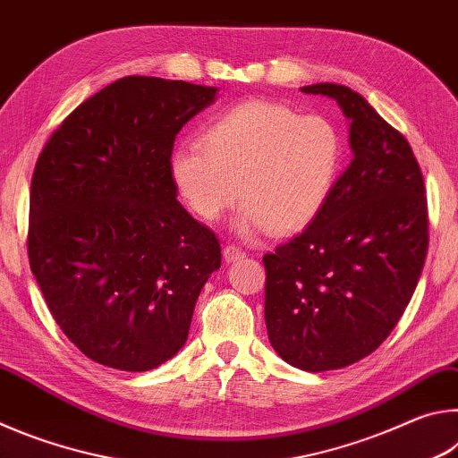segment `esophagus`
<instances>
[{
	"mask_svg": "<svg viewBox=\"0 0 458 458\" xmlns=\"http://www.w3.org/2000/svg\"><path fill=\"white\" fill-rule=\"evenodd\" d=\"M222 254H224V260H226V262H234V260H238V259H244V250H242V248H238V246H234V244L224 246Z\"/></svg>",
	"mask_w": 458,
	"mask_h": 458,
	"instance_id": "1",
	"label": "esophagus"
}]
</instances>
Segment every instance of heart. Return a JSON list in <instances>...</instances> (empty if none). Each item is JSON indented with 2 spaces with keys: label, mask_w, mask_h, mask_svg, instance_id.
<instances>
[{
  "label": "heart",
  "mask_w": 458,
  "mask_h": 458,
  "mask_svg": "<svg viewBox=\"0 0 458 458\" xmlns=\"http://www.w3.org/2000/svg\"><path fill=\"white\" fill-rule=\"evenodd\" d=\"M344 164V139L323 114L248 100L224 113L199 143L177 145L169 174L201 220L222 218L240 198V234L268 228L291 234L327 204Z\"/></svg>",
  "instance_id": "heart-1"
}]
</instances>
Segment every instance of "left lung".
I'll use <instances>...</instances> for the list:
<instances>
[{"instance_id": "left-lung-1", "label": "left lung", "mask_w": 458, "mask_h": 458, "mask_svg": "<svg viewBox=\"0 0 458 458\" xmlns=\"http://www.w3.org/2000/svg\"><path fill=\"white\" fill-rule=\"evenodd\" d=\"M301 90L339 105L353 157L319 216L262 259L265 321L286 363L327 371L363 360L396 327L428 250V210L412 147L360 92Z\"/></svg>"}]
</instances>
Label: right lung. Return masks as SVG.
<instances>
[{
	"label": "right lung",
	"instance_id": "right-lung-1",
	"mask_svg": "<svg viewBox=\"0 0 458 458\" xmlns=\"http://www.w3.org/2000/svg\"><path fill=\"white\" fill-rule=\"evenodd\" d=\"M218 89L125 76L74 108L38 157L30 268L66 337L97 363L147 371L188 339L220 242L177 201L175 135Z\"/></svg>",
	"mask_w": 458,
	"mask_h": 458
}]
</instances>
